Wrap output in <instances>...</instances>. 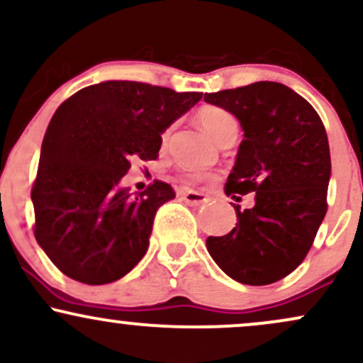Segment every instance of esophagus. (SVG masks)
Returning a JSON list of instances; mask_svg holds the SVG:
<instances>
[{"label": "esophagus", "instance_id": "obj_1", "mask_svg": "<svg viewBox=\"0 0 363 363\" xmlns=\"http://www.w3.org/2000/svg\"><path fill=\"white\" fill-rule=\"evenodd\" d=\"M179 196L189 205H201L206 201V194L198 193V191H179Z\"/></svg>", "mask_w": 363, "mask_h": 363}]
</instances>
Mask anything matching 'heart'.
I'll return each mask as SVG.
<instances>
[{
    "instance_id": "heart-1",
    "label": "heart",
    "mask_w": 363,
    "mask_h": 363,
    "mask_svg": "<svg viewBox=\"0 0 363 363\" xmlns=\"http://www.w3.org/2000/svg\"><path fill=\"white\" fill-rule=\"evenodd\" d=\"M198 123L208 135L213 138L216 143L220 141L228 140V138H235L237 133H239V121L230 111L223 109V107H216V106H205L198 111ZM169 131L164 133V141L167 140ZM186 179L189 181H203L208 176L203 172H198V170H187L184 174Z\"/></svg>"
}]
</instances>
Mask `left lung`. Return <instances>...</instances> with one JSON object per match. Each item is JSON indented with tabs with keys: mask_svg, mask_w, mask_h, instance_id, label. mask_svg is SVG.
<instances>
[{
	"mask_svg": "<svg viewBox=\"0 0 363 363\" xmlns=\"http://www.w3.org/2000/svg\"><path fill=\"white\" fill-rule=\"evenodd\" d=\"M205 102L230 111L244 131L225 193L235 201L239 194L254 198L244 210L232 203L235 227L208 237L206 249L232 280L269 285L301 264L326 215V129L314 107L283 83L205 94Z\"/></svg>",
	"mask_w": 363,
	"mask_h": 363,
	"instance_id": "1",
	"label": "left lung"
}]
</instances>
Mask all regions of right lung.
Segmentation results:
<instances>
[{
  "instance_id": "1",
  "label": "right lung",
  "mask_w": 363,
  "mask_h": 363,
  "mask_svg": "<svg viewBox=\"0 0 363 363\" xmlns=\"http://www.w3.org/2000/svg\"><path fill=\"white\" fill-rule=\"evenodd\" d=\"M201 97L109 80L57 107L40 148L32 203L37 244L66 277L106 285L141 261L157 210L176 193L155 181L133 194L121 179L136 158H158L162 133Z\"/></svg>"
}]
</instances>
